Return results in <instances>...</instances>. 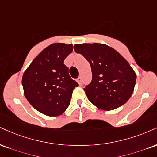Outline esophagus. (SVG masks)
<instances>
[{"instance_id":"obj_1","label":"esophagus","mask_w":157,"mask_h":157,"mask_svg":"<svg viewBox=\"0 0 157 157\" xmlns=\"http://www.w3.org/2000/svg\"><path fill=\"white\" fill-rule=\"evenodd\" d=\"M77 82H78L80 86H81V85H82V78H81V77H79L77 79Z\"/></svg>"}]
</instances>
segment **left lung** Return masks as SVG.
I'll list each match as a JSON object with an SVG mask.
<instances>
[{
	"instance_id": "left-lung-1",
	"label": "left lung",
	"mask_w": 157,
	"mask_h": 157,
	"mask_svg": "<svg viewBox=\"0 0 157 157\" xmlns=\"http://www.w3.org/2000/svg\"><path fill=\"white\" fill-rule=\"evenodd\" d=\"M74 50L83 56L91 67L92 80L84 88L90 102L99 109L111 110L129 100L137 76L121 55L98 43L75 44Z\"/></svg>"
}]
</instances>
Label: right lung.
I'll list each match as a JSON object with an SVG mask.
<instances>
[{"mask_svg": "<svg viewBox=\"0 0 157 157\" xmlns=\"http://www.w3.org/2000/svg\"><path fill=\"white\" fill-rule=\"evenodd\" d=\"M72 44H50L32 61L23 74L25 97L36 110L48 116L61 115L70 104L74 88L79 86L63 64Z\"/></svg>", "mask_w": 157, "mask_h": 157, "instance_id": "1", "label": "right lung"}]
</instances>
